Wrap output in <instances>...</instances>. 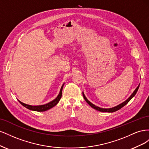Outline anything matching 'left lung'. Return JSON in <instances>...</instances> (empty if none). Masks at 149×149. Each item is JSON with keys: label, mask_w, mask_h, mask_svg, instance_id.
Instances as JSON below:
<instances>
[{"label": "left lung", "mask_w": 149, "mask_h": 149, "mask_svg": "<svg viewBox=\"0 0 149 149\" xmlns=\"http://www.w3.org/2000/svg\"><path fill=\"white\" fill-rule=\"evenodd\" d=\"M139 86H140V84H139V86H138L137 87V88L134 90V91L133 92V93L131 94V96H130L127 100H125L124 102H123V103H121V104H119V105H118V106H115V107H112V108H108V109H104V108H101V107H98V106H95L94 104H93V103H91V102H90L88 99L86 97V96H84V93L83 92V97H84V100L87 102V103L88 104L91 106V107H92L93 109H96V110H97V111H100V112H116V111H118V110H119L120 109H121L122 107H124V106H125L126 104H127L130 101V100H131L132 98H133L134 96H135V95H136V94L137 93V91H138V89H139Z\"/></svg>", "instance_id": "8db88e82"}]
</instances>
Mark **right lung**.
Instances as JSON below:
<instances>
[{"mask_svg":"<svg viewBox=\"0 0 149 149\" xmlns=\"http://www.w3.org/2000/svg\"><path fill=\"white\" fill-rule=\"evenodd\" d=\"M65 83L63 84L62 86L60 89V91L59 94H58V96L53 100V101H50L49 102L45 104H43V105H40V106H31V105H29L26 104H25L24 102H22L21 101H20L19 100H18L19 101V102L21 104L22 106H24V107H25L27 109L31 110V111H38V112H43V111H46L51 108L53 107L54 106H55L58 103V102L60 101V99L61 97L62 96V90H63V88Z\"/></svg>","mask_w":149,"mask_h":149,"instance_id":"1","label":"right lung"}]
</instances>
